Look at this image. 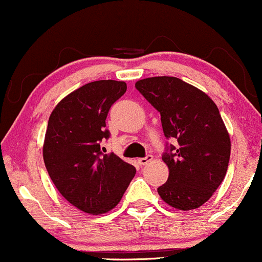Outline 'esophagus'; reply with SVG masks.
<instances>
[{
	"instance_id": "34e87169",
	"label": "esophagus",
	"mask_w": 262,
	"mask_h": 262,
	"mask_svg": "<svg viewBox=\"0 0 262 262\" xmlns=\"http://www.w3.org/2000/svg\"><path fill=\"white\" fill-rule=\"evenodd\" d=\"M152 160V155H146L145 158H140V159H138V162H139V164L141 165V166H143V165H146V164H149L150 161Z\"/></svg>"
}]
</instances>
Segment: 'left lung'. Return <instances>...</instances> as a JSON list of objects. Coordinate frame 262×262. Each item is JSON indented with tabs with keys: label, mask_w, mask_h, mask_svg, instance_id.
Listing matches in <instances>:
<instances>
[{
	"label": "left lung",
	"mask_w": 262,
	"mask_h": 262,
	"mask_svg": "<svg viewBox=\"0 0 262 262\" xmlns=\"http://www.w3.org/2000/svg\"><path fill=\"white\" fill-rule=\"evenodd\" d=\"M135 87L161 116L166 139L162 161L169 179L158 188L169 206L191 210L206 203L224 180L230 138L218 107L208 95L172 76L139 80Z\"/></svg>",
	"instance_id": "obj_1"
}]
</instances>
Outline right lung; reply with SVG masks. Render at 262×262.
Here are the masks:
<instances>
[{"mask_svg":"<svg viewBox=\"0 0 262 262\" xmlns=\"http://www.w3.org/2000/svg\"><path fill=\"white\" fill-rule=\"evenodd\" d=\"M127 91L123 81L86 83L54 108L48 122L43 158L61 196L89 214H103L122 200L135 167L116 154H106L110 108Z\"/></svg>","mask_w":262,"mask_h":262,"instance_id":"right-lung-1","label":"right lung"}]
</instances>
